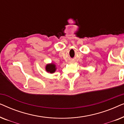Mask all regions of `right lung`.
Segmentation results:
<instances>
[{
	"mask_svg": "<svg viewBox=\"0 0 124 124\" xmlns=\"http://www.w3.org/2000/svg\"><path fill=\"white\" fill-rule=\"evenodd\" d=\"M56 69L57 68L56 67V65L54 63H52V62L50 64H47L45 66V70L48 73H54L56 70Z\"/></svg>",
	"mask_w": 124,
	"mask_h": 124,
	"instance_id": "1",
	"label": "right lung"
}]
</instances>
